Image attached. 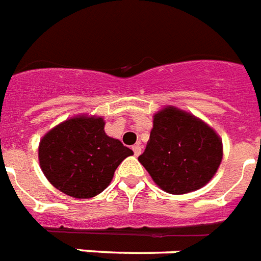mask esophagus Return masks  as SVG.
Listing matches in <instances>:
<instances>
[{"label":"esophagus","mask_w":261,"mask_h":261,"mask_svg":"<svg viewBox=\"0 0 261 261\" xmlns=\"http://www.w3.org/2000/svg\"><path fill=\"white\" fill-rule=\"evenodd\" d=\"M133 152H135V156H139L141 153V147L139 145V144H136V145H133L132 147Z\"/></svg>","instance_id":"34e87169"}]
</instances>
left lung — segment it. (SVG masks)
I'll list each match as a JSON object with an SVG mask.
<instances>
[{
    "label": "left lung",
    "mask_w": 261,
    "mask_h": 261,
    "mask_svg": "<svg viewBox=\"0 0 261 261\" xmlns=\"http://www.w3.org/2000/svg\"><path fill=\"white\" fill-rule=\"evenodd\" d=\"M222 160V141L213 128L174 106L153 116V128L139 162L153 182L168 194L201 189Z\"/></svg>",
    "instance_id": "1"
}]
</instances>
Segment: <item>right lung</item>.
<instances>
[{"label":"right lung","mask_w":261,"mask_h":261,"mask_svg":"<svg viewBox=\"0 0 261 261\" xmlns=\"http://www.w3.org/2000/svg\"><path fill=\"white\" fill-rule=\"evenodd\" d=\"M103 128L102 117L75 116L45 133L39 163L52 186L79 199L95 197L109 186L114 171L133 151Z\"/></svg>","instance_id":"1"}]
</instances>
